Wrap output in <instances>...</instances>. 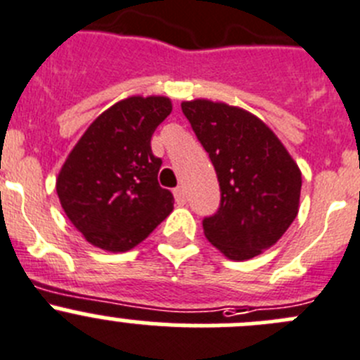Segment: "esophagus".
Returning <instances> with one entry per match:
<instances>
[{
    "label": "esophagus",
    "mask_w": 360,
    "mask_h": 360,
    "mask_svg": "<svg viewBox=\"0 0 360 360\" xmlns=\"http://www.w3.org/2000/svg\"><path fill=\"white\" fill-rule=\"evenodd\" d=\"M174 198H176L177 205H184V204H186V193H184L183 188L177 186L176 190H174Z\"/></svg>",
    "instance_id": "esophagus-1"
}]
</instances>
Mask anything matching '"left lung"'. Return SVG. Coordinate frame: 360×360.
<instances>
[{
  "label": "left lung",
  "instance_id": "left-lung-1",
  "mask_svg": "<svg viewBox=\"0 0 360 360\" xmlns=\"http://www.w3.org/2000/svg\"><path fill=\"white\" fill-rule=\"evenodd\" d=\"M219 181L218 211L202 221L212 246L248 260L278 243L299 212L302 177L273 130L239 107L211 100L181 103Z\"/></svg>",
  "mask_w": 360,
  "mask_h": 360
}]
</instances>
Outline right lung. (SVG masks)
<instances>
[{"label":"right lung","mask_w":360,"mask_h":360,"mask_svg":"<svg viewBox=\"0 0 360 360\" xmlns=\"http://www.w3.org/2000/svg\"><path fill=\"white\" fill-rule=\"evenodd\" d=\"M170 112L167 96L114 103L89 124L59 170L63 211L93 246L131 250L172 212V193L158 184L162 160L151 151L153 134Z\"/></svg>","instance_id":"right-lung-1"}]
</instances>
